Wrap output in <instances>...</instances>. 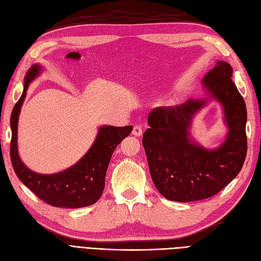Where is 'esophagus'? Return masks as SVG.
<instances>
[{
	"mask_svg": "<svg viewBox=\"0 0 261 261\" xmlns=\"http://www.w3.org/2000/svg\"><path fill=\"white\" fill-rule=\"evenodd\" d=\"M141 134H143V128H141L140 125H135L133 128V135L136 137H140Z\"/></svg>",
	"mask_w": 261,
	"mask_h": 261,
	"instance_id": "esophagus-1",
	"label": "esophagus"
}]
</instances>
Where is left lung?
Listing matches in <instances>:
<instances>
[{"label":"left lung","mask_w":261,"mask_h":261,"mask_svg":"<svg viewBox=\"0 0 261 261\" xmlns=\"http://www.w3.org/2000/svg\"><path fill=\"white\" fill-rule=\"evenodd\" d=\"M216 63L202 78L206 98L158 108L148 116L143 145L150 174L169 200L196 201L218 194L239 174L246 158V105L232 81V66ZM210 99L223 106L228 127L226 139L213 149L197 143L189 130L194 114Z\"/></svg>","instance_id":"obj_1"}]
</instances>
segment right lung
<instances>
[{
    "mask_svg": "<svg viewBox=\"0 0 261 261\" xmlns=\"http://www.w3.org/2000/svg\"><path fill=\"white\" fill-rule=\"evenodd\" d=\"M42 66L34 64L26 75L21 97L11 115V160L17 177L38 198L54 207L82 208L97 202L105 189V178L110 160L116 146L127 137L133 126H100L92 146L72 167L54 174H40L31 171L21 161L17 148V127L20 109L29 84L41 74Z\"/></svg>",
    "mask_w": 261,
    "mask_h": 261,
    "instance_id": "right-lung-1",
    "label": "right lung"
}]
</instances>
